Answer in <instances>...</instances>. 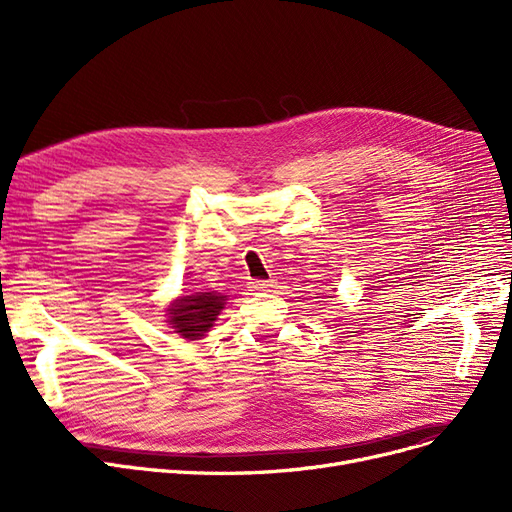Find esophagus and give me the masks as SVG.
Segmentation results:
<instances>
[{
    "label": "esophagus",
    "mask_w": 512,
    "mask_h": 512,
    "mask_svg": "<svg viewBox=\"0 0 512 512\" xmlns=\"http://www.w3.org/2000/svg\"><path fill=\"white\" fill-rule=\"evenodd\" d=\"M274 286H276L274 280H253V282H251V288H253V290H270V288H274Z\"/></svg>",
    "instance_id": "esophagus-1"
}]
</instances>
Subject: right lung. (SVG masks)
I'll return each instance as SVG.
<instances>
[{
    "mask_svg": "<svg viewBox=\"0 0 512 512\" xmlns=\"http://www.w3.org/2000/svg\"><path fill=\"white\" fill-rule=\"evenodd\" d=\"M224 303L226 297L220 292L188 294V297L178 299L170 309V324L178 334H182V338L197 340L213 326V321L224 309Z\"/></svg>",
    "mask_w": 512,
    "mask_h": 512,
    "instance_id": "1",
    "label": "right lung"
}]
</instances>
